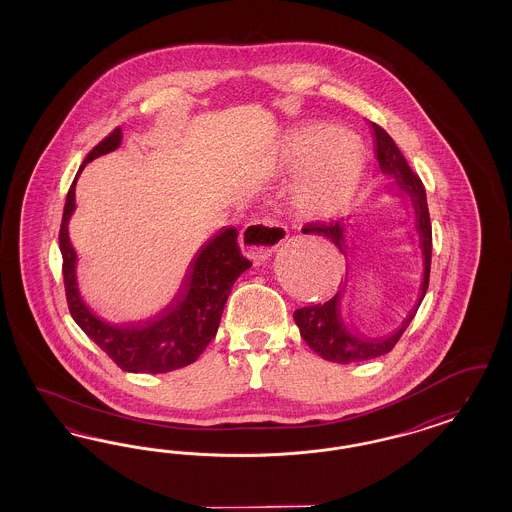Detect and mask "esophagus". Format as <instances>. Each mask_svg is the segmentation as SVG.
<instances>
[{
    "mask_svg": "<svg viewBox=\"0 0 512 512\" xmlns=\"http://www.w3.org/2000/svg\"><path fill=\"white\" fill-rule=\"evenodd\" d=\"M287 238V227L278 219H257L248 223L240 233V246L249 259L264 261Z\"/></svg>",
    "mask_w": 512,
    "mask_h": 512,
    "instance_id": "obj_1",
    "label": "esophagus"
}]
</instances>
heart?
Returning a JSON list of instances; mask_svg holds the SVG:
<instances>
[{"label": "heart", "instance_id": "1", "mask_svg": "<svg viewBox=\"0 0 512 512\" xmlns=\"http://www.w3.org/2000/svg\"><path fill=\"white\" fill-rule=\"evenodd\" d=\"M281 165L307 169L293 189L296 210L308 219H330L355 201L366 176V155L357 140L334 125H306L291 131L281 146Z\"/></svg>", "mask_w": 512, "mask_h": 512}]
</instances>
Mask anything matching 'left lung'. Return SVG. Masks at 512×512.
Here are the masks:
<instances>
[{"mask_svg":"<svg viewBox=\"0 0 512 512\" xmlns=\"http://www.w3.org/2000/svg\"><path fill=\"white\" fill-rule=\"evenodd\" d=\"M375 137V154L381 172L387 174L396 191H400L405 201L409 204L413 225H415V236L419 242L420 255H422V283L420 293L415 306L409 310L407 317L403 319L402 325L394 332L383 338H364L355 332L345 313V295L349 287V274L341 283L340 291L334 298H330L325 304H315L308 308H300L295 311V323L300 328V336L306 340L311 349L319 357L336 362V364H351V362H362L372 358L387 355L392 347L402 338L405 328L415 319L417 310L424 300L430 283V266H432V223H430V212H428V201L426 191L420 182L419 176L411 171L407 165L402 152L398 150L396 142L390 139L387 131L381 125L370 122ZM304 234H319L328 238L336 248L340 249L345 259H349V229L343 219L338 221H311L302 227ZM349 268V266H347Z\"/></svg>","mask_w":512,"mask_h":512,"instance_id":"obj_1","label":"left lung"}]
</instances>
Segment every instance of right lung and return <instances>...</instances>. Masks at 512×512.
Listing matches in <instances>:
<instances>
[{"instance_id": "obj_1", "label": "right lung", "mask_w": 512, "mask_h": 512, "mask_svg": "<svg viewBox=\"0 0 512 512\" xmlns=\"http://www.w3.org/2000/svg\"><path fill=\"white\" fill-rule=\"evenodd\" d=\"M120 144L122 129L118 127L86 155L80 171L86 163L114 152ZM77 178L69 187L60 227L65 296L75 323L124 372L167 373L195 362L216 336L234 281L251 266L238 246V231L225 227L202 244L187 266L180 289L157 315L144 323L110 325L97 317L78 293L77 251L69 240V219L77 208Z\"/></svg>"}]
</instances>
